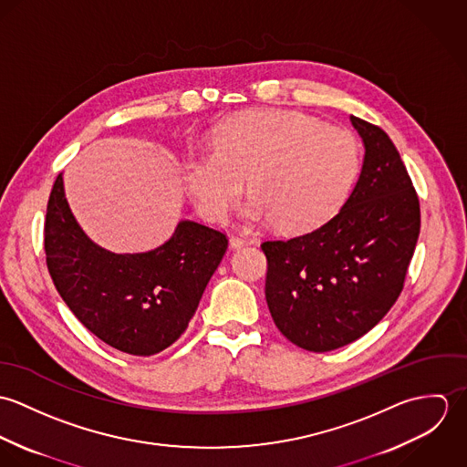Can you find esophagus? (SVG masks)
I'll use <instances>...</instances> for the list:
<instances>
[{"mask_svg": "<svg viewBox=\"0 0 467 467\" xmlns=\"http://www.w3.org/2000/svg\"><path fill=\"white\" fill-rule=\"evenodd\" d=\"M248 244H250V241H248L246 237H237V235H232V237H230V246H232L234 250L243 248V246H248Z\"/></svg>", "mask_w": 467, "mask_h": 467, "instance_id": "esophagus-1", "label": "esophagus"}]
</instances>
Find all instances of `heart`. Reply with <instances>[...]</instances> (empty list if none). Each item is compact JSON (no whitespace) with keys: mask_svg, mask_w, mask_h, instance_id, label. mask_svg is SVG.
Instances as JSON below:
<instances>
[{"mask_svg":"<svg viewBox=\"0 0 467 467\" xmlns=\"http://www.w3.org/2000/svg\"><path fill=\"white\" fill-rule=\"evenodd\" d=\"M354 134L295 111H252L224 122L208 147L191 149L182 172L206 219L224 217L244 178L248 221H275L282 232H309L345 202L359 171Z\"/></svg>","mask_w":467,"mask_h":467,"instance_id":"obj_1","label":"heart"}]
</instances>
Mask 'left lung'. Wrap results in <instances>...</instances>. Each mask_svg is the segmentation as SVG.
Instances as JSON below:
<instances>
[{
  "instance_id": "1",
  "label": "left lung",
  "mask_w": 467,
  "mask_h": 467,
  "mask_svg": "<svg viewBox=\"0 0 467 467\" xmlns=\"http://www.w3.org/2000/svg\"><path fill=\"white\" fill-rule=\"evenodd\" d=\"M365 145L361 174L320 228L261 244L266 302L291 343L327 352L368 333L396 304L420 230L400 152L381 128L350 117Z\"/></svg>"
}]
</instances>
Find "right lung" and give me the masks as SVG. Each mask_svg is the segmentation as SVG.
I'll return each mask as SVG.
<instances>
[{"mask_svg": "<svg viewBox=\"0 0 467 467\" xmlns=\"http://www.w3.org/2000/svg\"><path fill=\"white\" fill-rule=\"evenodd\" d=\"M226 248L224 234L180 221L150 252L104 250L73 217L63 174L47 206V266L61 298L88 331L133 356L158 354L185 333Z\"/></svg>", "mask_w": 467, "mask_h": 467, "instance_id": "1", "label": "right lung"}]
</instances>
